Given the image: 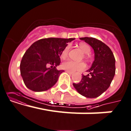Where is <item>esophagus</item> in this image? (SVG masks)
Segmentation results:
<instances>
[{"mask_svg": "<svg viewBox=\"0 0 131 131\" xmlns=\"http://www.w3.org/2000/svg\"><path fill=\"white\" fill-rule=\"evenodd\" d=\"M66 72L68 73V74H73V73H71V72L68 71H66Z\"/></svg>", "mask_w": 131, "mask_h": 131, "instance_id": "esophagus-1", "label": "esophagus"}]
</instances>
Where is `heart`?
Instances as JSON below:
<instances>
[{
  "mask_svg": "<svg viewBox=\"0 0 131 131\" xmlns=\"http://www.w3.org/2000/svg\"><path fill=\"white\" fill-rule=\"evenodd\" d=\"M79 48L82 50V51L85 54L84 57L85 59L89 60V57H90L89 54L91 53L90 46L87 43H80L79 44ZM69 46L66 47L61 53V57L62 58H65L66 57H67L68 53H69ZM62 68L65 70L70 71L71 73H77V72L82 71L84 70L86 68V65L83 62H77L71 60H68L62 63Z\"/></svg>",
  "mask_w": 131,
  "mask_h": 131,
  "instance_id": "b5f03b06",
  "label": "heart"
}]
</instances>
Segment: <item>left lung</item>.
Returning <instances> with one entry per match:
<instances>
[{"instance_id": "8db88e82", "label": "left lung", "mask_w": 131, "mask_h": 131, "mask_svg": "<svg viewBox=\"0 0 131 131\" xmlns=\"http://www.w3.org/2000/svg\"><path fill=\"white\" fill-rule=\"evenodd\" d=\"M90 45L94 52V60L88 69V75H82L78 83H73L79 94L86 98L100 96L110 86L115 74V58L106 44L93 37L80 38Z\"/></svg>"}]
</instances>
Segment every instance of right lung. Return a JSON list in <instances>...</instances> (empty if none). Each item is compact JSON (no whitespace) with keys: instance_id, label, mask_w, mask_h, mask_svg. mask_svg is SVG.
<instances>
[{"instance_id":"obj_1","label":"right lung","mask_w":131,"mask_h":131,"mask_svg":"<svg viewBox=\"0 0 131 131\" xmlns=\"http://www.w3.org/2000/svg\"><path fill=\"white\" fill-rule=\"evenodd\" d=\"M74 38H48L34 42L24 54L20 65V74L28 89L35 92L47 91L57 82L63 70L60 63L62 51Z\"/></svg>"}]
</instances>
